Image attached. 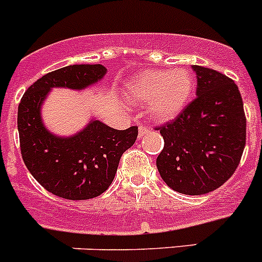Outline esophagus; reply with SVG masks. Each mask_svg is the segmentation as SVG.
Segmentation results:
<instances>
[{"label":"esophagus","mask_w":262,"mask_h":262,"mask_svg":"<svg viewBox=\"0 0 262 262\" xmlns=\"http://www.w3.org/2000/svg\"><path fill=\"white\" fill-rule=\"evenodd\" d=\"M149 133V129L147 128V127L145 126H139V139H142L143 136L144 135H147V134Z\"/></svg>","instance_id":"34e87169"}]
</instances>
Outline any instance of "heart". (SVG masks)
<instances>
[{"label": "heart", "instance_id": "1", "mask_svg": "<svg viewBox=\"0 0 262 262\" xmlns=\"http://www.w3.org/2000/svg\"><path fill=\"white\" fill-rule=\"evenodd\" d=\"M193 89V76L186 69H148L127 82L124 98L129 103L148 102L151 119L169 122L181 114Z\"/></svg>", "mask_w": 262, "mask_h": 262}]
</instances>
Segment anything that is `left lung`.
<instances>
[{
  "mask_svg": "<svg viewBox=\"0 0 262 262\" xmlns=\"http://www.w3.org/2000/svg\"><path fill=\"white\" fill-rule=\"evenodd\" d=\"M196 98L173 122L159 127L164 148L156 165L170 189L186 195L210 193L233 174L247 138L237 85L223 73L193 66Z\"/></svg>",
  "mask_w": 262,
  "mask_h": 262,
  "instance_id": "left-lung-1",
  "label": "left lung"
}]
</instances>
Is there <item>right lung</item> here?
<instances>
[{
	"label": "right lung",
	"mask_w": 262,
	"mask_h": 262,
	"mask_svg": "<svg viewBox=\"0 0 262 262\" xmlns=\"http://www.w3.org/2000/svg\"><path fill=\"white\" fill-rule=\"evenodd\" d=\"M101 64H75L35 81L18 106L20 154L46 190L72 201L90 200L107 190L119 160L138 138V127L115 129L97 119L72 136L55 135L41 119V105L53 88L82 90L105 77Z\"/></svg>",
	"instance_id": "add662e5"
}]
</instances>
